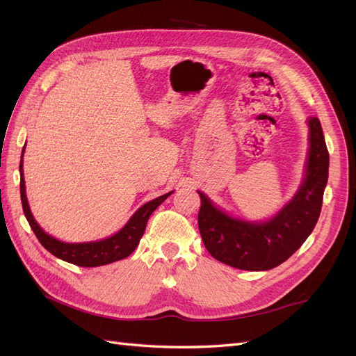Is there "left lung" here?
Wrapping results in <instances>:
<instances>
[{
  "instance_id": "1",
  "label": "left lung",
  "mask_w": 356,
  "mask_h": 356,
  "mask_svg": "<svg viewBox=\"0 0 356 356\" xmlns=\"http://www.w3.org/2000/svg\"><path fill=\"white\" fill-rule=\"evenodd\" d=\"M307 126L310 147L305 179L273 218L261 222L233 218L197 191L199 232L215 260L242 270H270L286 261L314 232L328 181L330 154L319 118L309 117Z\"/></svg>"
}]
</instances>
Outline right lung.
Here are the masks:
<instances>
[{
  "label": "right lung",
  "instance_id": "obj_1",
  "mask_svg": "<svg viewBox=\"0 0 356 356\" xmlns=\"http://www.w3.org/2000/svg\"><path fill=\"white\" fill-rule=\"evenodd\" d=\"M24 152H25V147H24ZM24 152H22V159H24ZM22 159H20V166H19L20 199H22L24 213L31 225V229L35 233L40 243L44 246L50 254L60 258V260H63V261H68L75 266L98 267V266L123 260V258L131 255L135 251V248L138 246L139 241H141V238H143L149 215L156 211V208L160 203H163L168 199V196L172 195V191H170V193H166V195H163V196H160L154 200H149L148 203L143 204V207L132 215L131 220L124 224V227L118 230L115 234L110 236V238L102 239V241H96V242H86V243L60 242L42 230L38 225V222L34 220V217H32V212L29 209L28 199H26V191H25L24 160Z\"/></svg>",
  "mask_w": 356,
  "mask_h": 356
}]
</instances>
